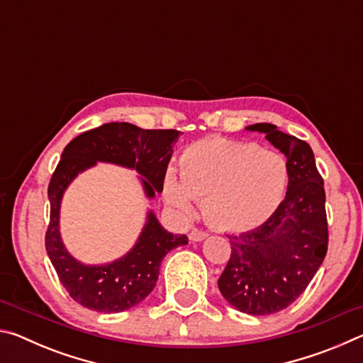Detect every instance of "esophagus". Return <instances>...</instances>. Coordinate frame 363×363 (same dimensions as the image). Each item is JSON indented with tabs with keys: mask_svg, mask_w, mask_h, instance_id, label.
Instances as JSON below:
<instances>
[{
	"mask_svg": "<svg viewBox=\"0 0 363 363\" xmlns=\"http://www.w3.org/2000/svg\"><path fill=\"white\" fill-rule=\"evenodd\" d=\"M206 237H208V233L205 230H201V229H194L192 232L189 233L190 242H201V240H205Z\"/></svg>",
	"mask_w": 363,
	"mask_h": 363,
	"instance_id": "1",
	"label": "esophagus"
}]
</instances>
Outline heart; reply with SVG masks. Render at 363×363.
Listing matches in <instances>:
<instances>
[{
    "instance_id": "1",
    "label": "heart",
    "mask_w": 363,
    "mask_h": 363,
    "mask_svg": "<svg viewBox=\"0 0 363 363\" xmlns=\"http://www.w3.org/2000/svg\"><path fill=\"white\" fill-rule=\"evenodd\" d=\"M288 186V164L272 150L251 143L211 138L189 145L179 158V181L164 177V199L184 216L194 200L214 227L243 232L279 210Z\"/></svg>"
}]
</instances>
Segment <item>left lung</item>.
Instances as JSON below:
<instances>
[{"label": "left lung", "mask_w": 363, "mask_h": 363, "mask_svg": "<svg viewBox=\"0 0 363 363\" xmlns=\"http://www.w3.org/2000/svg\"><path fill=\"white\" fill-rule=\"evenodd\" d=\"M247 130L266 134L286 157V195L266 223L227 235L232 251L218 286L227 303L240 312L269 315L294 303L325 259V189L309 144L270 123H256Z\"/></svg>", "instance_id": "left-lung-1"}]
</instances>
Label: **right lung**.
<instances>
[{"label":"right lung","mask_w":363,"mask_h":363,"mask_svg":"<svg viewBox=\"0 0 363 363\" xmlns=\"http://www.w3.org/2000/svg\"><path fill=\"white\" fill-rule=\"evenodd\" d=\"M179 134L176 130H143L131 123H106L67 144L48 187L51 216L45 243L60 284L78 304L104 314L131 309L153 290L160 264L168 251L187 245L189 238L164 230L149 211L143 233L130 253L110 264L86 266L70 256L60 238L59 210L65 189L78 173L94 167L96 162H106L136 169L145 195L153 199L163 190L173 144Z\"/></svg>","instance_id":"right-lung-1"}]
</instances>
